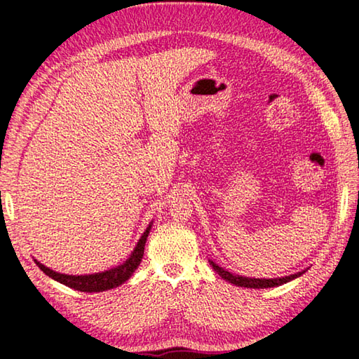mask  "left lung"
<instances>
[{
    "label": "left lung",
    "instance_id": "1",
    "mask_svg": "<svg viewBox=\"0 0 359 359\" xmlns=\"http://www.w3.org/2000/svg\"><path fill=\"white\" fill-rule=\"evenodd\" d=\"M212 267H214V271L220 274L222 278L224 280H228L231 283L238 285V287H245V288H271V287H278V285H283L290 280H293V278L299 277L302 272H297V274L293 276H288V277H280V278H248V277H241V276H233L231 272L224 271L223 267H220L218 264H215L214 261H210Z\"/></svg>",
    "mask_w": 359,
    "mask_h": 359
}]
</instances>
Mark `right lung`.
<instances>
[{
    "instance_id": "1",
    "label": "right lung",
    "mask_w": 359,
    "mask_h": 359,
    "mask_svg": "<svg viewBox=\"0 0 359 359\" xmlns=\"http://www.w3.org/2000/svg\"><path fill=\"white\" fill-rule=\"evenodd\" d=\"M150 226L151 224H149V228L145 229L142 238L139 239L136 248L131 253V257L126 259L123 264L114 267V269H111V271L100 272V274H92V276H66V274H58V272L48 269V267L38 263V261H36V264L39 266V269L44 272L46 276L52 277L53 280L63 283L69 288H74L77 291L98 293V291L111 290V288L118 287V285L128 280L133 272L136 271V267L141 264V259L144 257V247H145V242H147Z\"/></svg>"
}]
</instances>
